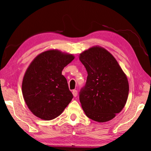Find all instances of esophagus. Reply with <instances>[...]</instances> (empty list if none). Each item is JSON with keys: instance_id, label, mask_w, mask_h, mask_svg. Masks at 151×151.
I'll use <instances>...</instances> for the list:
<instances>
[{"instance_id": "34e87169", "label": "esophagus", "mask_w": 151, "mask_h": 151, "mask_svg": "<svg viewBox=\"0 0 151 151\" xmlns=\"http://www.w3.org/2000/svg\"><path fill=\"white\" fill-rule=\"evenodd\" d=\"M73 94L74 96L76 97V96H77V94H78V91H76V90H73Z\"/></svg>"}]
</instances>
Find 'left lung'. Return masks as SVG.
Instances as JSON below:
<instances>
[{
	"label": "left lung",
	"instance_id": "8db88e82",
	"mask_svg": "<svg viewBox=\"0 0 151 151\" xmlns=\"http://www.w3.org/2000/svg\"><path fill=\"white\" fill-rule=\"evenodd\" d=\"M88 76L79 100L89 119L106 122L124 108L129 95L126 75L111 53L101 47L85 50L79 57Z\"/></svg>",
	"mask_w": 151,
	"mask_h": 151
}]
</instances>
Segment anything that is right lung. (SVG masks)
I'll return each instance as SVG.
<instances>
[{"mask_svg":"<svg viewBox=\"0 0 151 151\" xmlns=\"http://www.w3.org/2000/svg\"><path fill=\"white\" fill-rule=\"evenodd\" d=\"M74 58L58 50H47L38 55L27 68L22 94L35 116L46 121L54 119L70 103L73 95L62 70Z\"/></svg>","mask_w":151,"mask_h":151,"instance_id":"add662e5","label":"right lung"}]
</instances>
